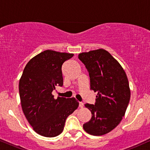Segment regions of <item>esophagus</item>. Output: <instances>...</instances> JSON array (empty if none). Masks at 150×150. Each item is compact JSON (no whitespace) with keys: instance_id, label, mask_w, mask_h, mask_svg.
I'll return each mask as SVG.
<instances>
[{"instance_id":"obj_1","label":"esophagus","mask_w":150,"mask_h":150,"mask_svg":"<svg viewBox=\"0 0 150 150\" xmlns=\"http://www.w3.org/2000/svg\"><path fill=\"white\" fill-rule=\"evenodd\" d=\"M79 106H80V108H83L84 104L82 102H79Z\"/></svg>"}]
</instances>
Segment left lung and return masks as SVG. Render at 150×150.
<instances>
[{
	"instance_id": "1",
	"label": "left lung",
	"mask_w": 150,
	"mask_h": 150,
	"mask_svg": "<svg viewBox=\"0 0 150 150\" xmlns=\"http://www.w3.org/2000/svg\"><path fill=\"white\" fill-rule=\"evenodd\" d=\"M78 58L85 65L90 78V89L98 92L94 104H85L92 118L83 125L87 133L103 135L111 132L124 116L130 98L125 72L106 50L81 53Z\"/></svg>"
}]
</instances>
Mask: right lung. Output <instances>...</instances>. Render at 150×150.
Instances as JSON below:
<instances>
[{"instance_id": "1", "label": "right lung", "mask_w": 150, "mask_h": 150, "mask_svg": "<svg viewBox=\"0 0 150 150\" xmlns=\"http://www.w3.org/2000/svg\"><path fill=\"white\" fill-rule=\"evenodd\" d=\"M73 53L46 50L27 63L19 82L24 114L39 135L56 137L63 132L65 120L79 106L75 98L52 94L56 86L63 84L62 65Z\"/></svg>"}]
</instances>
